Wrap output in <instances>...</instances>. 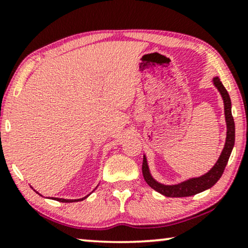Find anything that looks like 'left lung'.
<instances>
[{
    "mask_svg": "<svg viewBox=\"0 0 248 248\" xmlns=\"http://www.w3.org/2000/svg\"><path fill=\"white\" fill-rule=\"evenodd\" d=\"M213 84L218 89V91L221 94L223 100V106H225V118H226V125H227V137L225 147H223L221 155L215 166L206 172V174L199 176V177H193L186 181L178 183V184L174 185H166L161 184L155 181L152 177L150 169H149L147 157L143 155V164H142V174H143L144 181L147 184L157 191L160 194L167 196V198H186V196H192L201 193L205 189L212 187L217 182L219 181L221 175L225 170L227 162L229 160L230 154H232L233 144H235V122H233V117L232 114V100H230L229 93H227L226 88L223 87L221 81L218 77L213 78Z\"/></svg>",
    "mask_w": 248,
    "mask_h": 248,
    "instance_id": "obj_1",
    "label": "left lung"
}]
</instances>
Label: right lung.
Listing matches in <instances>:
<instances>
[{"label": "right lung", "mask_w": 248, "mask_h": 248, "mask_svg": "<svg viewBox=\"0 0 248 248\" xmlns=\"http://www.w3.org/2000/svg\"><path fill=\"white\" fill-rule=\"evenodd\" d=\"M97 188V187H96ZM94 188V189H96ZM93 189V191H94ZM90 195V194H89ZM89 195H87V196H84V198H82V199H77V200H66V199H59V198H54L53 200H55V201H59V202H63V203H71V202H79V201H82V200H84V199H87L88 196Z\"/></svg>", "instance_id": "right-lung-1"}]
</instances>
